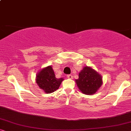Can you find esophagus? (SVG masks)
I'll list each match as a JSON object with an SVG mask.
<instances>
[{
  "mask_svg": "<svg viewBox=\"0 0 131 131\" xmlns=\"http://www.w3.org/2000/svg\"><path fill=\"white\" fill-rule=\"evenodd\" d=\"M67 78L70 79H73V76H72V75H71V74H69V75H67Z\"/></svg>",
  "mask_w": 131,
  "mask_h": 131,
  "instance_id": "obj_1",
  "label": "esophagus"
}]
</instances>
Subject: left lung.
<instances>
[{"mask_svg": "<svg viewBox=\"0 0 131 131\" xmlns=\"http://www.w3.org/2000/svg\"><path fill=\"white\" fill-rule=\"evenodd\" d=\"M77 86L84 94H94L103 84L102 77L90 67L86 66L79 73V79L76 80Z\"/></svg>", "mask_w": 131, "mask_h": 131, "instance_id": "obj_1", "label": "left lung"}]
</instances>
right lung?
<instances>
[{
	"label": "right lung",
	"instance_id": "right-lung-1",
	"mask_svg": "<svg viewBox=\"0 0 131 131\" xmlns=\"http://www.w3.org/2000/svg\"><path fill=\"white\" fill-rule=\"evenodd\" d=\"M63 78L57 79L52 67L48 66L41 70L36 74V82L40 89L46 94L53 92L60 87Z\"/></svg>",
	"mask_w": 131,
	"mask_h": 131
}]
</instances>
